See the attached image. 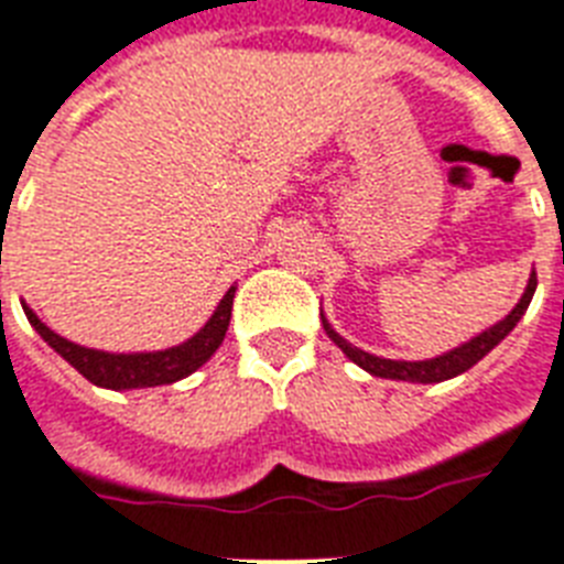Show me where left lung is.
<instances>
[{"label":"left lung","mask_w":564,"mask_h":564,"mask_svg":"<svg viewBox=\"0 0 564 564\" xmlns=\"http://www.w3.org/2000/svg\"><path fill=\"white\" fill-rule=\"evenodd\" d=\"M533 292H535V272L530 274V281H527V290L524 295H521V301H518L516 307H512V313H509L507 318H500L498 325L486 327L482 334L471 336L468 343L456 345V348H451V351L438 354V357H430V360H386V357H377V354H369L362 351V348H357V345H351L345 336H339L334 330V325L327 322L325 313H322V325H325V334L334 339L339 348H343V354L348 357L351 362H357L362 371H369V375L375 377H386V380H406V383H442V380H451V377L463 375V371H468L471 366H477V362L486 357V354L495 348V345H500L503 339H507L509 334H512V327L521 322V316L527 313V307H530V301H533Z\"/></svg>","instance_id":"8db88e82"}]
</instances>
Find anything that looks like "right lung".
Wrapping results in <instances>:
<instances>
[{
  "label": "right lung",
  "instance_id": "1",
  "mask_svg": "<svg viewBox=\"0 0 564 564\" xmlns=\"http://www.w3.org/2000/svg\"><path fill=\"white\" fill-rule=\"evenodd\" d=\"M234 292L237 286H230L221 295L219 307L213 310V316L204 322L198 334H193L187 343L172 345L163 351H137V354H110L96 351V348H84L75 345L64 336H57L52 327L40 322L34 310L22 301V310L29 316L31 327L43 336V343L48 348H55L78 375H84L90 383L101 386V389H113V392H126V389H149V386H170L178 383L193 371H198L204 362L210 360L216 348L221 345L230 325V307H234Z\"/></svg>",
  "mask_w": 564,
  "mask_h": 564
}]
</instances>
